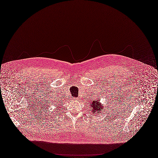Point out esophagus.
Listing matches in <instances>:
<instances>
[{
    "label": "esophagus",
    "instance_id": "1",
    "mask_svg": "<svg viewBox=\"0 0 158 158\" xmlns=\"http://www.w3.org/2000/svg\"><path fill=\"white\" fill-rule=\"evenodd\" d=\"M73 100H75V101H77V100H78V99H77V98H74V99H73Z\"/></svg>",
    "mask_w": 158,
    "mask_h": 158
}]
</instances>
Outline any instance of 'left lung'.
I'll use <instances>...</instances> for the list:
<instances>
[{
	"label": "left lung",
	"instance_id": "1",
	"mask_svg": "<svg viewBox=\"0 0 158 158\" xmlns=\"http://www.w3.org/2000/svg\"><path fill=\"white\" fill-rule=\"evenodd\" d=\"M91 109L92 113L95 115H99L104 110V107L101 104L100 102H98V100L94 101L91 103Z\"/></svg>",
	"mask_w": 158,
	"mask_h": 158
}]
</instances>
